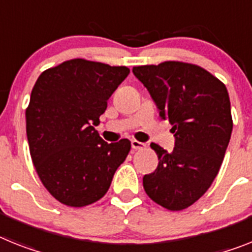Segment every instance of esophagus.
Segmentation results:
<instances>
[{
  "label": "esophagus",
  "mask_w": 252,
  "mask_h": 252,
  "mask_svg": "<svg viewBox=\"0 0 252 252\" xmlns=\"http://www.w3.org/2000/svg\"><path fill=\"white\" fill-rule=\"evenodd\" d=\"M146 145L139 141H136V139H132V149L133 150H142L145 149Z\"/></svg>",
  "instance_id": "34e87169"
}]
</instances>
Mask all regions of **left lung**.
Returning <instances> with one entry per match:
<instances>
[{"mask_svg":"<svg viewBox=\"0 0 252 252\" xmlns=\"http://www.w3.org/2000/svg\"><path fill=\"white\" fill-rule=\"evenodd\" d=\"M132 71L175 137L172 152L151 143L158 165L143 177V188L162 208L187 209L209 189L229 143L233 122L227 88L204 67L181 61L134 66Z\"/></svg>","mask_w":252,"mask_h":252,"instance_id":"left-lung-1","label":"left lung"}]
</instances>
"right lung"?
<instances>
[{
  "label": "right lung",
  "mask_w": 252,
  "mask_h": 252,
  "mask_svg": "<svg viewBox=\"0 0 252 252\" xmlns=\"http://www.w3.org/2000/svg\"><path fill=\"white\" fill-rule=\"evenodd\" d=\"M126 66L73 59L38 77L25 111L29 151L38 177L61 204L83 208L109 189L130 141L107 143L94 126Z\"/></svg>",
  "instance_id": "add662e5"
}]
</instances>
